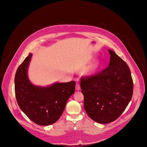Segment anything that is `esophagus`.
I'll use <instances>...</instances> for the list:
<instances>
[{
  "label": "esophagus",
  "instance_id": "obj_1",
  "mask_svg": "<svg viewBox=\"0 0 147 147\" xmlns=\"http://www.w3.org/2000/svg\"><path fill=\"white\" fill-rule=\"evenodd\" d=\"M76 89L77 91H79L80 90V86L79 84H76Z\"/></svg>",
  "mask_w": 147,
  "mask_h": 147
}]
</instances>
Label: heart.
Segmentation results:
<instances>
[{
	"label": "heart",
	"mask_w": 147,
	"mask_h": 147,
	"mask_svg": "<svg viewBox=\"0 0 147 147\" xmlns=\"http://www.w3.org/2000/svg\"><path fill=\"white\" fill-rule=\"evenodd\" d=\"M98 66H99V61L98 60L94 61L85 70V71H84L85 74L87 76H90L93 74L97 70Z\"/></svg>",
	"instance_id": "1"
}]
</instances>
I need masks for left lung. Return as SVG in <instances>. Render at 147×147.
Listing matches in <instances>:
<instances>
[{"mask_svg":"<svg viewBox=\"0 0 147 147\" xmlns=\"http://www.w3.org/2000/svg\"><path fill=\"white\" fill-rule=\"evenodd\" d=\"M111 55L108 67L80 81L84 97V107L94 121L107 124L115 121L124 112L131 99L133 82L130 70L115 52Z\"/></svg>","mask_w":147,"mask_h":147,"instance_id":"obj_1","label":"left lung"}]
</instances>
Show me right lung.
<instances>
[{
  "label": "right lung",
  "mask_w": 147,
  "mask_h": 147,
  "mask_svg": "<svg viewBox=\"0 0 147 147\" xmlns=\"http://www.w3.org/2000/svg\"><path fill=\"white\" fill-rule=\"evenodd\" d=\"M32 56L29 53L15 75L17 102L21 110L35 123L52 124L61 116L68 99L74 93L76 82H56L48 86L33 84L28 76Z\"/></svg>",
  "instance_id": "1"
}]
</instances>
